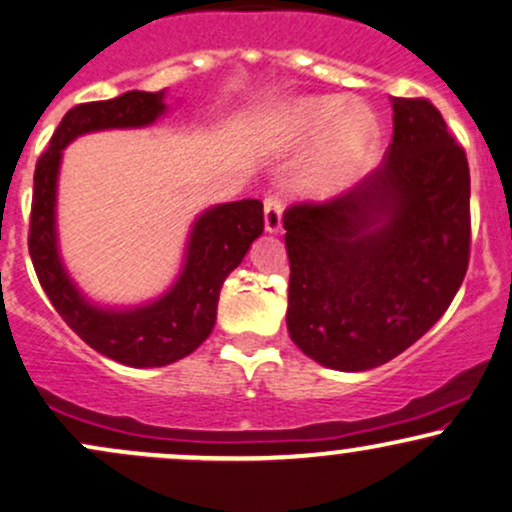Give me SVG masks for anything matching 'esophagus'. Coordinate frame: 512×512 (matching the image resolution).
I'll list each match as a JSON object with an SVG mask.
<instances>
[{"label":"esophagus","mask_w":512,"mask_h":512,"mask_svg":"<svg viewBox=\"0 0 512 512\" xmlns=\"http://www.w3.org/2000/svg\"><path fill=\"white\" fill-rule=\"evenodd\" d=\"M281 217H283V200L279 193H267L264 197V226L269 233L281 231Z\"/></svg>","instance_id":"obj_1"}]
</instances>
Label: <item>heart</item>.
I'll return each instance as SVG.
<instances>
[{
	"label": "heart",
	"mask_w": 512,
	"mask_h": 512,
	"mask_svg": "<svg viewBox=\"0 0 512 512\" xmlns=\"http://www.w3.org/2000/svg\"><path fill=\"white\" fill-rule=\"evenodd\" d=\"M295 121L300 131L329 138L319 157L307 171V188L317 195H331L348 186L360 174L377 145V121L365 107H348L338 97H310L295 107Z\"/></svg>",
	"instance_id": "b5f03b06"
}]
</instances>
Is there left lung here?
<instances>
[{"label":"left lung","instance_id":"obj_1","mask_svg":"<svg viewBox=\"0 0 512 512\" xmlns=\"http://www.w3.org/2000/svg\"><path fill=\"white\" fill-rule=\"evenodd\" d=\"M286 324L319 365L362 372L436 324L470 262V166L427 97H393V140L372 174L283 212Z\"/></svg>","mask_w":512,"mask_h":512}]
</instances>
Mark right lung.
Returning <instances> with one entry per match:
<instances>
[{"instance_id": "right-lung-1", "label": "right lung", "mask_w": 512, "mask_h": 512, "mask_svg": "<svg viewBox=\"0 0 512 512\" xmlns=\"http://www.w3.org/2000/svg\"><path fill=\"white\" fill-rule=\"evenodd\" d=\"M164 112V90H131L114 100L83 102L66 112L35 164L28 250L42 291L61 319L97 353L128 367H164L193 353L217 322L221 283L264 231L260 200L212 207L195 221L186 267L169 293L135 310L90 305L61 267L54 200L61 150L78 135L102 128L147 126Z\"/></svg>"}]
</instances>
